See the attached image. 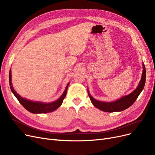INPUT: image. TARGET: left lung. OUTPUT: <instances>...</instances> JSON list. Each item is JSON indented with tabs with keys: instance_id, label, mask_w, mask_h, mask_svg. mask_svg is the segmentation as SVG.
<instances>
[{
	"instance_id": "1",
	"label": "left lung",
	"mask_w": 155,
	"mask_h": 155,
	"mask_svg": "<svg viewBox=\"0 0 155 155\" xmlns=\"http://www.w3.org/2000/svg\"><path fill=\"white\" fill-rule=\"evenodd\" d=\"M143 73L141 76V79L139 85L133 92H131L130 94L127 95H125L122 97V98L113 101V102H102V101H99L95 99L91 95L90 93H89L88 90H87L88 94L90 99L91 101V102L94 105L95 107L99 109L102 111L107 112H120L123 111L134 104V102L136 101L138 96L140 95L141 91L143 90L145 85L146 82V69L144 64L143 63Z\"/></svg>"
}]
</instances>
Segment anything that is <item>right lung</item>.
Here are the masks:
<instances>
[{
	"label": "right lung",
	"instance_id": "right-lung-1",
	"mask_svg": "<svg viewBox=\"0 0 155 155\" xmlns=\"http://www.w3.org/2000/svg\"><path fill=\"white\" fill-rule=\"evenodd\" d=\"M70 83L67 85L66 88L60 98L54 102L50 103H44L41 102H34L26 99L22 98L17 92H16L12 85V79H11V70L9 71V85L12 92L17 98L18 101L22 106L29 112L33 114H44L51 112L58 109L62 104L63 101L66 97L68 87Z\"/></svg>",
	"mask_w": 155,
	"mask_h": 155
}]
</instances>
